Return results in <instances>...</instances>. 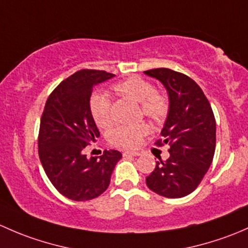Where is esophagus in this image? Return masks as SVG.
Here are the masks:
<instances>
[{
  "label": "esophagus",
  "mask_w": 248,
  "mask_h": 248,
  "mask_svg": "<svg viewBox=\"0 0 248 248\" xmlns=\"http://www.w3.org/2000/svg\"><path fill=\"white\" fill-rule=\"evenodd\" d=\"M140 153L137 152H124L123 156L125 157H134V156H139Z\"/></svg>",
  "instance_id": "obj_1"
}]
</instances>
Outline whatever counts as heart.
Wrapping results in <instances>:
<instances>
[{
    "instance_id": "1",
    "label": "heart",
    "mask_w": 248,
    "mask_h": 248,
    "mask_svg": "<svg viewBox=\"0 0 248 248\" xmlns=\"http://www.w3.org/2000/svg\"><path fill=\"white\" fill-rule=\"evenodd\" d=\"M114 91L141 104L143 116L153 122H161L170 109V101L166 95L157 93L154 85L140 76H131L114 85ZM89 109L98 126L105 127L112 122V105L108 96L104 93H94L89 99ZM147 131L144 125H122L109 134V143L116 147L131 149L141 142Z\"/></svg>"
}]
</instances>
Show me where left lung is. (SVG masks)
I'll return each mask as SVG.
<instances>
[{
  "mask_svg": "<svg viewBox=\"0 0 248 248\" xmlns=\"http://www.w3.org/2000/svg\"><path fill=\"white\" fill-rule=\"evenodd\" d=\"M145 75L161 81L170 96V109L157 147L170 145V157L156 162L145 178L157 195L181 198L197 188L208 172L216 147V122L210 103L195 81L167 68L150 69Z\"/></svg>",
  "mask_w": 248,
  "mask_h": 248,
  "instance_id": "left-lung-1",
  "label": "left lung"
}]
</instances>
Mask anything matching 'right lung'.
Wrapping results in <instances>:
<instances>
[{"label":"right lung","mask_w":248,"mask_h":248,"mask_svg":"<svg viewBox=\"0 0 248 248\" xmlns=\"http://www.w3.org/2000/svg\"><path fill=\"white\" fill-rule=\"evenodd\" d=\"M104 70L82 69L60 83L48 95L40 119L38 153L51 184L64 197L85 202L108 187L118 150H104L87 159V145L100 136L89 109L93 87L113 78Z\"/></svg>","instance_id":"obj_1"}]
</instances>
